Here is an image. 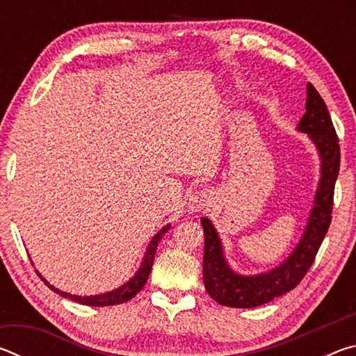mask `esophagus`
Returning <instances> with one entry per match:
<instances>
[{
	"mask_svg": "<svg viewBox=\"0 0 356 356\" xmlns=\"http://www.w3.org/2000/svg\"><path fill=\"white\" fill-rule=\"evenodd\" d=\"M213 202V193L210 190H201L193 193L190 197L188 207L191 212H201V210L210 207V204Z\"/></svg>",
	"mask_w": 356,
	"mask_h": 356,
	"instance_id": "obj_1",
	"label": "esophagus"
}]
</instances>
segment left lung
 Returning a JSON list of instances; mask_svg holds the SVG:
<instances>
[{
	"instance_id": "8db88e82",
	"label": "left lung",
	"mask_w": 356,
	"mask_h": 356,
	"mask_svg": "<svg viewBox=\"0 0 356 356\" xmlns=\"http://www.w3.org/2000/svg\"><path fill=\"white\" fill-rule=\"evenodd\" d=\"M298 129L311 136L321 152L322 177L305 236L278 268L257 276L234 273L222 257L221 243L212 222L201 218L204 243V286L216 303L229 308H256L297 287L308 273L325 238L333 213L334 185L341 165V149L330 113L317 89L308 84L306 113Z\"/></svg>"
}]
</instances>
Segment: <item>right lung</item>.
<instances>
[{"label": "right lung", "mask_w": 356, "mask_h": 356, "mask_svg": "<svg viewBox=\"0 0 356 356\" xmlns=\"http://www.w3.org/2000/svg\"><path fill=\"white\" fill-rule=\"evenodd\" d=\"M170 229V225L165 226L161 231L156 234V236L152 238V242L149 243V248L146 251V256H144L143 259V264L140 270H138L136 275L131 278L127 284H124L122 287L116 289V291L113 292H106L104 295H94V297H76V295H70V293H65V292H61L58 291V289H55L53 286L48 284V282L42 278V281L45 282V284L51 289L53 292H58L61 297L64 298H70L72 301H78V303L81 305H88V306H111V305H120V303H125V301H129L135 297V295L141 291V289L144 287V284H146V281L149 278L150 275V270H152V264H154V257H155V251H156V246H159V242L160 238L165 236V232Z\"/></svg>", "instance_id": "add662e5"}]
</instances>
